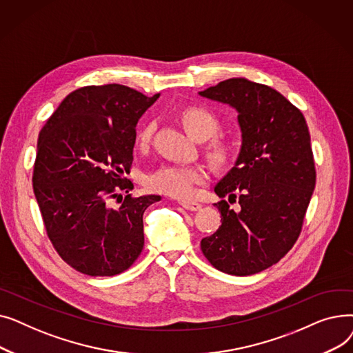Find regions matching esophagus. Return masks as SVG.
I'll return each instance as SVG.
<instances>
[{"mask_svg": "<svg viewBox=\"0 0 353 353\" xmlns=\"http://www.w3.org/2000/svg\"><path fill=\"white\" fill-rule=\"evenodd\" d=\"M180 205L186 209V210H192V212H197L201 209V205L197 201H180Z\"/></svg>", "mask_w": 353, "mask_h": 353, "instance_id": "obj_1", "label": "esophagus"}]
</instances>
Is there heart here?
<instances>
[{
  "mask_svg": "<svg viewBox=\"0 0 353 353\" xmlns=\"http://www.w3.org/2000/svg\"><path fill=\"white\" fill-rule=\"evenodd\" d=\"M181 121L186 127L189 134L196 140H206L213 137L219 130V120L214 114L205 108L192 107L186 110L181 116ZM154 124L148 123L143 125L137 133V141L141 147L147 145L150 141ZM230 148L223 143H214L212 147L210 156L216 163H223L229 156ZM208 174L205 169L199 165H186V164H165L159 167L157 170L147 176V188L154 192L177 197L186 199L190 197L197 184L205 183Z\"/></svg>",
  "mask_w": 353,
  "mask_h": 353,
  "instance_id": "obj_1",
  "label": "heart"
}]
</instances>
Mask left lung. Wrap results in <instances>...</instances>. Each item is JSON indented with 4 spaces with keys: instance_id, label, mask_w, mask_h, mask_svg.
<instances>
[{
    "instance_id": "8db88e82",
    "label": "left lung",
    "mask_w": 353,
    "mask_h": 353,
    "mask_svg": "<svg viewBox=\"0 0 353 353\" xmlns=\"http://www.w3.org/2000/svg\"><path fill=\"white\" fill-rule=\"evenodd\" d=\"M237 111L242 144L232 169L219 180L214 203L221 226L200 246L220 272L250 276L277 263L298 239L316 183L306 120L274 88L243 77L199 91Z\"/></svg>"
}]
</instances>
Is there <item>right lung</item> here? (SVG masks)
Masks as SVG:
<instances>
[{
	"label": "right lung",
	"mask_w": 353,
	"mask_h": 353,
	"mask_svg": "<svg viewBox=\"0 0 353 353\" xmlns=\"http://www.w3.org/2000/svg\"><path fill=\"white\" fill-rule=\"evenodd\" d=\"M160 97L121 84L81 87L61 101L37 143L32 188L51 243L88 276H114L144 246L143 213L157 194L132 197L125 180L136 125ZM125 191L121 206L110 201Z\"/></svg>",
	"instance_id": "obj_1"
}]
</instances>
